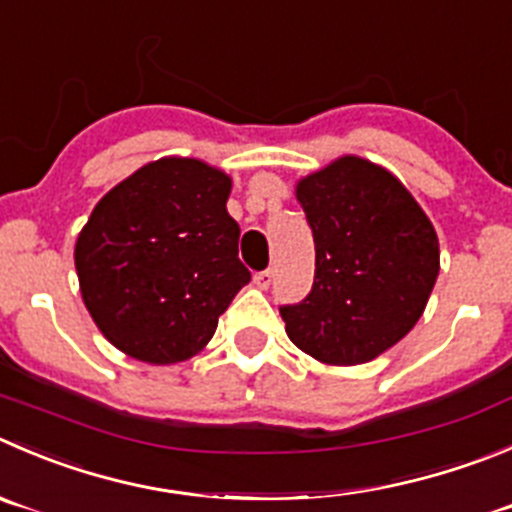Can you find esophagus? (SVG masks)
<instances>
[{
    "label": "esophagus",
    "mask_w": 512,
    "mask_h": 512,
    "mask_svg": "<svg viewBox=\"0 0 512 512\" xmlns=\"http://www.w3.org/2000/svg\"><path fill=\"white\" fill-rule=\"evenodd\" d=\"M271 281H274V271L266 269V271H259V274L253 276V284L259 286V289H269Z\"/></svg>",
    "instance_id": "34e87169"
}]
</instances>
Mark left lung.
<instances>
[{"instance_id": "1", "label": "left lung", "mask_w": 512, "mask_h": 512, "mask_svg": "<svg viewBox=\"0 0 512 512\" xmlns=\"http://www.w3.org/2000/svg\"><path fill=\"white\" fill-rule=\"evenodd\" d=\"M316 271L301 304L281 306L291 342L321 364L372 362L425 311L440 243L420 203L387 168L342 155L296 183Z\"/></svg>"}]
</instances>
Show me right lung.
<instances>
[{"instance_id": "1", "label": "right lung", "mask_w": 512, "mask_h": 512, "mask_svg": "<svg viewBox=\"0 0 512 512\" xmlns=\"http://www.w3.org/2000/svg\"><path fill=\"white\" fill-rule=\"evenodd\" d=\"M231 178L198 158L153 160L107 191L75 243L80 294L107 342L148 364L196 357L251 281L228 216Z\"/></svg>"}]
</instances>
